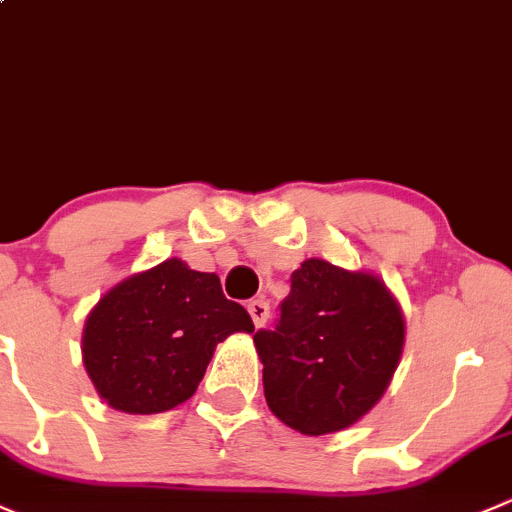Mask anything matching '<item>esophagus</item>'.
I'll list each match as a JSON object with an SVG mask.
<instances>
[{"label": "esophagus", "instance_id": "1", "mask_svg": "<svg viewBox=\"0 0 512 512\" xmlns=\"http://www.w3.org/2000/svg\"><path fill=\"white\" fill-rule=\"evenodd\" d=\"M247 312H250L255 327H262L267 322V317H270V305H267L265 300H252L250 305H247Z\"/></svg>", "mask_w": 512, "mask_h": 512}]
</instances>
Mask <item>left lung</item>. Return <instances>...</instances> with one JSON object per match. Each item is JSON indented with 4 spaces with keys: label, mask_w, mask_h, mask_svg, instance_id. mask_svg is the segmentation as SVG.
<instances>
[{
    "label": "left lung",
    "mask_w": 512,
    "mask_h": 512,
    "mask_svg": "<svg viewBox=\"0 0 512 512\" xmlns=\"http://www.w3.org/2000/svg\"><path fill=\"white\" fill-rule=\"evenodd\" d=\"M255 347L272 415L302 435H327L365 418L390 388L405 317L377 275L310 257Z\"/></svg>",
    "instance_id": "8db88e82"
}]
</instances>
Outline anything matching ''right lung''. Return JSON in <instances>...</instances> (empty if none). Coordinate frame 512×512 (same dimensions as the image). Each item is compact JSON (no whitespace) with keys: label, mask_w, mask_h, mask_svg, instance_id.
<instances>
[{"label":"right lung","mask_w":512,"mask_h":512,"mask_svg":"<svg viewBox=\"0 0 512 512\" xmlns=\"http://www.w3.org/2000/svg\"><path fill=\"white\" fill-rule=\"evenodd\" d=\"M232 332H255L245 307L222 295L215 272L170 257L99 297L84 322L82 362L109 408L155 415L195 395Z\"/></svg>","instance_id":"obj_1"}]
</instances>
